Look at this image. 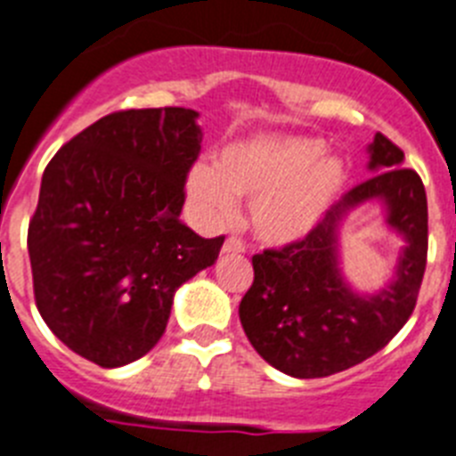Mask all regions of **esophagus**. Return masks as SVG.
I'll use <instances>...</instances> for the list:
<instances>
[{
  "mask_svg": "<svg viewBox=\"0 0 456 456\" xmlns=\"http://www.w3.org/2000/svg\"><path fill=\"white\" fill-rule=\"evenodd\" d=\"M222 252H227V255H240V252H246V243L239 239V236H229L224 240V246H222Z\"/></svg>",
  "mask_w": 456,
  "mask_h": 456,
  "instance_id": "esophagus-1",
  "label": "esophagus"
}]
</instances>
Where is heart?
<instances>
[{"mask_svg":"<svg viewBox=\"0 0 456 456\" xmlns=\"http://www.w3.org/2000/svg\"><path fill=\"white\" fill-rule=\"evenodd\" d=\"M324 143L299 136H255L222 148L216 169L190 171V197L213 222L229 220L234 199H252V227L271 243L305 236L346 183L338 159H317Z\"/></svg>","mask_w":456,"mask_h":456,"instance_id":"obj_1","label":"heart"}]
</instances>
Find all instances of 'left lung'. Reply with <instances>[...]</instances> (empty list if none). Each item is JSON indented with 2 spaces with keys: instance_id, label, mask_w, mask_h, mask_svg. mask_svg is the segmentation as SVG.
Listing matches in <instances>:
<instances>
[{
  "instance_id": "8db88e82",
  "label": "left lung",
  "mask_w": 456,
  "mask_h": 456,
  "mask_svg": "<svg viewBox=\"0 0 456 456\" xmlns=\"http://www.w3.org/2000/svg\"><path fill=\"white\" fill-rule=\"evenodd\" d=\"M403 151L376 134L370 169L301 239L252 257L255 281L239 315L252 347L273 369L294 378H327L362 364L408 322L427 269L429 210L422 178L401 167ZM382 198L390 226L406 239L397 278L376 297H357L339 281L335 227L352 205Z\"/></svg>"
}]
</instances>
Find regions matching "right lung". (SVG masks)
I'll use <instances>...</instances> for the list:
<instances>
[{"label": "right lung", "instance_id": "right-lung-1", "mask_svg": "<svg viewBox=\"0 0 456 456\" xmlns=\"http://www.w3.org/2000/svg\"><path fill=\"white\" fill-rule=\"evenodd\" d=\"M197 116L181 106L116 110L44 171L27 229L34 301L53 334L102 369L157 346L174 292L216 264L224 243L181 220L201 152Z\"/></svg>", "mask_w": 456, "mask_h": 456}]
</instances>
